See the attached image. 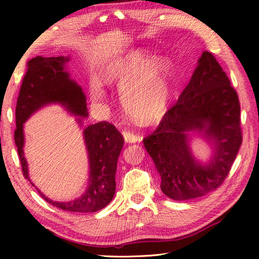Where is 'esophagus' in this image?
<instances>
[{
  "instance_id": "34e87169",
  "label": "esophagus",
  "mask_w": 259,
  "mask_h": 259,
  "mask_svg": "<svg viewBox=\"0 0 259 259\" xmlns=\"http://www.w3.org/2000/svg\"><path fill=\"white\" fill-rule=\"evenodd\" d=\"M123 134V137H124V140L128 144H133V143H137V142H140L142 140V137H140L139 135L135 134L134 132L132 131H128V130H124L122 132Z\"/></svg>"
}]
</instances>
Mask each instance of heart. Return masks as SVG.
Instances as JSON below:
<instances>
[{"mask_svg": "<svg viewBox=\"0 0 259 259\" xmlns=\"http://www.w3.org/2000/svg\"><path fill=\"white\" fill-rule=\"evenodd\" d=\"M106 80L120 85V97L126 112L138 122L153 123L165 114L170 100V67L163 57H152L137 49L114 59L106 70ZM92 94L104 95L98 81H93Z\"/></svg>", "mask_w": 259, "mask_h": 259, "instance_id": "b5f03b06", "label": "heart"}]
</instances>
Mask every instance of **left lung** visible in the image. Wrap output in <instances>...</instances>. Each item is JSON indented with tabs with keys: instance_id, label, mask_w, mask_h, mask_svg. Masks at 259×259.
Segmentation results:
<instances>
[{
	"instance_id": "1",
	"label": "left lung",
	"mask_w": 259,
	"mask_h": 259,
	"mask_svg": "<svg viewBox=\"0 0 259 259\" xmlns=\"http://www.w3.org/2000/svg\"><path fill=\"white\" fill-rule=\"evenodd\" d=\"M191 131L213 147L206 164L195 160L191 152ZM143 142L161 176V190L168 198H200L223 184L242 144L240 103L213 54H202L177 103Z\"/></svg>"
}]
</instances>
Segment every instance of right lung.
<instances>
[{
  "label": "right lung",
  "instance_id": "right-lung-1",
  "mask_svg": "<svg viewBox=\"0 0 259 259\" xmlns=\"http://www.w3.org/2000/svg\"><path fill=\"white\" fill-rule=\"evenodd\" d=\"M69 61V56H37L28 61V70L23 76L17 99L16 130L14 134L22 174L28 180V164L23 155V123L38 109L50 104L64 106L69 112L77 116L76 121L80 125L83 124L84 117L89 116L82 88L70 79L66 70ZM83 135L90 162L88 189L80 198L70 202L53 201L38 189L37 192L46 202L58 208L77 213H94L106 207L115 193L116 164L124 138L114 125L106 121L89 125L83 131Z\"/></svg>",
  "mask_w": 259,
  "mask_h": 259
}]
</instances>
